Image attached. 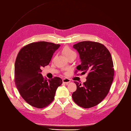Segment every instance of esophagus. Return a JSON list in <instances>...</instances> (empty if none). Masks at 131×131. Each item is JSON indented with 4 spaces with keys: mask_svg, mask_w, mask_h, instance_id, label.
I'll return each instance as SVG.
<instances>
[{
    "mask_svg": "<svg viewBox=\"0 0 131 131\" xmlns=\"http://www.w3.org/2000/svg\"><path fill=\"white\" fill-rule=\"evenodd\" d=\"M62 80H63V83H65L66 84H68L70 82V80L69 79H68V78L63 79Z\"/></svg>",
    "mask_w": 131,
    "mask_h": 131,
    "instance_id": "obj_1",
    "label": "esophagus"
}]
</instances>
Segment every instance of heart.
Returning <instances> with one entry per match:
<instances>
[{
    "mask_svg": "<svg viewBox=\"0 0 131 131\" xmlns=\"http://www.w3.org/2000/svg\"><path fill=\"white\" fill-rule=\"evenodd\" d=\"M62 52L68 58L77 56L75 51H74L72 49L68 46H65L63 47L62 49Z\"/></svg>",
    "mask_w": 131,
    "mask_h": 131,
    "instance_id": "heart-1",
    "label": "heart"
}]
</instances>
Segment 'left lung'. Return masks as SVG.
Segmentation results:
<instances>
[{"label": "left lung", "mask_w": 131, "mask_h": 131, "mask_svg": "<svg viewBox=\"0 0 131 131\" xmlns=\"http://www.w3.org/2000/svg\"><path fill=\"white\" fill-rule=\"evenodd\" d=\"M81 61L77 69L88 73L83 85L77 82V89L72 94L75 103L83 108L97 105L106 96L114 76L111 55L104 45L93 41H83L73 45Z\"/></svg>", "instance_id": "left-lung-1"}]
</instances>
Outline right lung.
Returning <instances> with one entry per match:
<instances>
[{"label":"right lung","instance_id":"1","mask_svg":"<svg viewBox=\"0 0 131 131\" xmlns=\"http://www.w3.org/2000/svg\"><path fill=\"white\" fill-rule=\"evenodd\" d=\"M60 45L40 41L20 49L15 63V83L24 99L32 106L42 108L53 101L57 88L62 84L59 77L47 79L42 75V67L48 65Z\"/></svg>","mask_w":131,"mask_h":131}]
</instances>
